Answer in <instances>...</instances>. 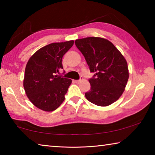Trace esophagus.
<instances>
[{"mask_svg": "<svg viewBox=\"0 0 155 155\" xmlns=\"http://www.w3.org/2000/svg\"><path fill=\"white\" fill-rule=\"evenodd\" d=\"M81 81V79H79V80H74V82L76 83H78L80 82V81Z\"/></svg>", "mask_w": 155, "mask_h": 155, "instance_id": "34e87169", "label": "esophagus"}]
</instances>
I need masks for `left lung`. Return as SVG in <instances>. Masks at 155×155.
<instances>
[{"mask_svg": "<svg viewBox=\"0 0 155 155\" xmlns=\"http://www.w3.org/2000/svg\"><path fill=\"white\" fill-rule=\"evenodd\" d=\"M76 46L87 61L91 72L90 90L85 93L89 101L106 107L118 100L129 77L127 62L111 41L90 37L75 41Z\"/></svg>", "mask_w": 155, "mask_h": 155, "instance_id": "left-lung-1", "label": "left lung"}]
</instances>
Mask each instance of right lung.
Here are the masks:
<instances>
[{
  "label": "right lung",
  "instance_id": "right-lung-1",
  "mask_svg": "<svg viewBox=\"0 0 155 155\" xmlns=\"http://www.w3.org/2000/svg\"><path fill=\"white\" fill-rule=\"evenodd\" d=\"M73 44V40L50 44L39 49L28 61L23 85L28 99L38 108L54 111L65 100L72 80L55 74L63 69V56Z\"/></svg>",
  "mask_w": 155,
  "mask_h": 155
}]
</instances>
